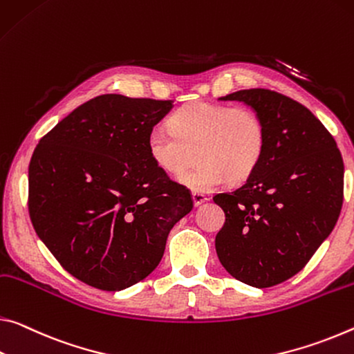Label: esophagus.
Returning <instances> with one entry per match:
<instances>
[{"mask_svg": "<svg viewBox=\"0 0 354 354\" xmlns=\"http://www.w3.org/2000/svg\"><path fill=\"white\" fill-rule=\"evenodd\" d=\"M192 200H194V205L195 206H200L201 203H205V201L207 200V197H206L205 194L197 192V190H195V192H192Z\"/></svg>", "mask_w": 354, "mask_h": 354, "instance_id": "esophagus-1", "label": "esophagus"}]
</instances>
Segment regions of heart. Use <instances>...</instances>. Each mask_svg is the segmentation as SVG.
<instances>
[{"label": "heart", "mask_w": 354, "mask_h": 354, "mask_svg": "<svg viewBox=\"0 0 354 354\" xmlns=\"http://www.w3.org/2000/svg\"><path fill=\"white\" fill-rule=\"evenodd\" d=\"M148 153L168 176L195 170L179 181L194 190H212L230 181H244L261 164L268 147L263 118L245 105L190 102L170 120V127L156 126L148 133Z\"/></svg>", "instance_id": "obj_1"}]
</instances>
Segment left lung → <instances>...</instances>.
Returning a JSON list of instances; mask_svg holds the SVG:
<instances>
[{
    "label": "left lung",
    "instance_id": "obj_1",
    "mask_svg": "<svg viewBox=\"0 0 354 354\" xmlns=\"http://www.w3.org/2000/svg\"><path fill=\"white\" fill-rule=\"evenodd\" d=\"M221 99L263 118L268 147L245 184L212 197L225 212L216 252L239 282L274 287L298 274L333 232L344 203V159L322 121L283 94L254 88Z\"/></svg>",
    "mask_w": 354,
    "mask_h": 354
}]
</instances>
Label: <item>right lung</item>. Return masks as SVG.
Returning a JSON list of instances; mask_svg holds the SVG:
<instances>
[{
	"label": "right lung",
	"instance_id": "1",
	"mask_svg": "<svg viewBox=\"0 0 354 354\" xmlns=\"http://www.w3.org/2000/svg\"><path fill=\"white\" fill-rule=\"evenodd\" d=\"M173 100L102 94L61 120L32 153L28 211L67 272L120 291L148 277L194 207L190 190L151 160L148 133Z\"/></svg>",
	"mask_w": 354,
	"mask_h": 354
}]
</instances>
